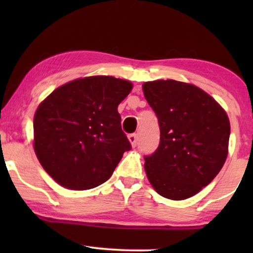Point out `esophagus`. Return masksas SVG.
I'll return each mask as SVG.
<instances>
[{
  "label": "esophagus",
  "mask_w": 253,
  "mask_h": 253,
  "mask_svg": "<svg viewBox=\"0 0 253 253\" xmlns=\"http://www.w3.org/2000/svg\"><path fill=\"white\" fill-rule=\"evenodd\" d=\"M127 138H129L130 143L131 145H132V147H134L137 145V140H138V134L137 133H131L127 136Z\"/></svg>",
  "instance_id": "1"
}]
</instances>
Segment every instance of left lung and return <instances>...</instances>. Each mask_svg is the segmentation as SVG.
Returning a JSON list of instances; mask_svg holds the SVG:
<instances>
[{
	"label": "left lung",
	"instance_id": "1",
	"mask_svg": "<svg viewBox=\"0 0 253 253\" xmlns=\"http://www.w3.org/2000/svg\"><path fill=\"white\" fill-rule=\"evenodd\" d=\"M145 99L160 126V144L145 157V171L155 191L183 200L209 185L228 155L227 113L202 88L172 81L143 84Z\"/></svg>",
	"mask_w": 253,
	"mask_h": 253
}]
</instances>
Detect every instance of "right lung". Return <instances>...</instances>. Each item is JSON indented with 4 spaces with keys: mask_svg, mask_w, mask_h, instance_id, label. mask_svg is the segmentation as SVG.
<instances>
[{
    "mask_svg": "<svg viewBox=\"0 0 253 253\" xmlns=\"http://www.w3.org/2000/svg\"><path fill=\"white\" fill-rule=\"evenodd\" d=\"M132 84L92 76L55 89L38 107L34 151L44 170L70 190L105 183L131 144L121 127L117 107Z\"/></svg>",
    "mask_w": 253,
    "mask_h": 253,
    "instance_id": "obj_1",
    "label": "right lung"
}]
</instances>
